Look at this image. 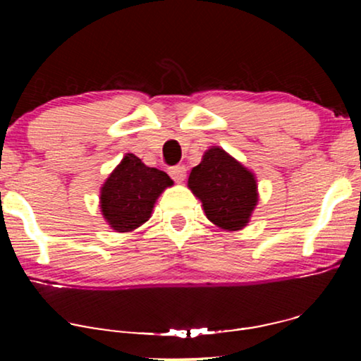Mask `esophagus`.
I'll return each instance as SVG.
<instances>
[{
    "instance_id": "34e87169",
    "label": "esophagus",
    "mask_w": 361,
    "mask_h": 361,
    "mask_svg": "<svg viewBox=\"0 0 361 361\" xmlns=\"http://www.w3.org/2000/svg\"><path fill=\"white\" fill-rule=\"evenodd\" d=\"M169 174L172 179H174L177 184H182V182L185 180V167L184 166H177V167H172V169L169 171Z\"/></svg>"
}]
</instances>
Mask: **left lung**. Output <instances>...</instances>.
Listing matches in <instances>:
<instances>
[{
  "mask_svg": "<svg viewBox=\"0 0 361 361\" xmlns=\"http://www.w3.org/2000/svg\"><path fill=\"white\" fill-rule=\"evenodd\" d=\"M187 187L202 202L207 219L226 231L245 228L258 205L255 174L219 146L204 152Z\"/></svg>",
  "mask_w": 361,
  "mask_h": 361,
  "instance_id": "1",
  "label": "left lung"
}]
</instances>
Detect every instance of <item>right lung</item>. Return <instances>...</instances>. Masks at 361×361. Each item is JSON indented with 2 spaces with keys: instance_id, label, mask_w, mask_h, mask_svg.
<instances>
[{
  "instance_id": "right-lung-1",
  "label": "right lung",
  "mask_w": 361,
  "mask_h": 361,
  "mask_svg": "<svg viewBox=\"0 0 361 361\" xmlns=\"http://www.w3.org/2000/svg\"><path fill=\"white\" fill-rule=\"evenodd\" d=\"M174 180L164 171L147 167L131 152L123 156L100 189V210L111 230L128 233L151 219L156 200Z\"/></svg>"
}]
</instances>
